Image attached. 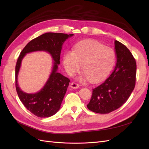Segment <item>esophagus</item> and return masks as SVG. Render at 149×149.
I'll return each instance as SVG.
<instances>
[{
    "label": "esophagus",
    "instance_id": "1",
    "mask_svg": "<svg viewBox=\"0 0 149 149\" xmlns=\"http://www.w3.org/2000/svg\"><path fill=\"white\" fill-rule=\"evenodd\" d=\"M79 84L76 83L75 82H72L70 84V87L73 89H78L79 88Z\"/></svg>",
    "mask_w": 149,
    "mask_h": 149
}]
</instances>
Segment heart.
<instances>
[{"label":"heart","instance_id":"heart-1","mask_svg":"<svg viewBox=\"0 0 149 149\" xmlns=\"http://www.w3.org/2000/svg\"><path fill=\"white\" fill-rule=\"evenodd\" d=\"M116 59L114 51L93 40H86L76 45L74 50L66 51L63 56V65L67 73L73 76L83 63L84 72L79 78L81 81L90 79L99 83L109 74Z\"/></svg>","mask_w":149,"mask_h":149}]
</instances>
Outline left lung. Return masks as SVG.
<instances>
[{
	"label": "left lung",
	"mask_w": 149,
	"mask_h": 149,
	"mask_svg": "<svg viewBox=\"0 0 149 149\" xmlns=\"http://www.w3.org/2000/svg\"><path fill=\"white\" fill-rule=\"evenodd\" d=\"M116 67L106 80L93 89L87 107L94 112L107 114L118 109L126 102L136 84V63L124 45L115 40Z\"/></svg>",
	"instance_id": "8db88e82"
}]
</instances>
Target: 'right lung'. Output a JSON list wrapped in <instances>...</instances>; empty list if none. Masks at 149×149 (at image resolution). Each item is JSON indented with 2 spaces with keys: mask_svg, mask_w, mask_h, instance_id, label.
Wrapping results in <instances>:
<instances>
[{
  "mask_svg": "<svg viewBox=\"0 0 149 149\" xmlns=\"http://www.w3.org/2000/svg\"><path fill=\"white\" fill-rule=\"evenodd\" d=\"M73 34L46 33L34 38L20 53L15 66V86L18 96L24 106L38 118H48L60 110L70 79L58 73L63 44ZM43 51L51 54L54 60L52 73L42 89L37 93L29 94L22 92L17 83V74L21 61L26 53Z\"/></svg>",
  "mask_w": 149,
  "mask_h": 149,
  "instance_id": "obj_1",
  "label": "right lung"
}]
</instances>
